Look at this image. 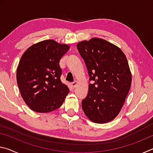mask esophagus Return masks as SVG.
I'll list each match as a JSON object with an SVG mask.
<instances>
[{
	"label": "esophagus",
	"instance_id": "esophagus-1",
	"mask_svg": "<svg viewBox=\"0 0 153 153\" xmlns=\"http://www.w3.org/2000/svg\"><path fill=\"white\" fill-rule=\"evenodd\" d=\"M77 82H71V84H70V85H71V86L73 88H76V86H77Z\"/></svg>",
	"mask_w": 153,
	"mask_h": 153
}]
</instances>
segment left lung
<instances>
[{"label":"left lung","instance_id":"obj_1","mask_svg":"<svg viewBox=\"0 0 153 153\" xmlns=\"http://www.w3.org/2000/svg\"><path fill=\"white\" fill-rule=\"evenodd\" d=\"M77 47L92 81L82 102V109L94 123L113 121L122 108L131 84L125 54L118 46L98 38L79 42Z\"/></svg>","mask_w":153,"mask_h":153}]
</instances>
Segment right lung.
I'll return each instance as SVG.
<instances>
[{"label":"right lung","instance_id":"add662e5","mask_svg":"<svg viewBox=\"0 0 153 153\" xmlns=\"http://www.w3.org/2000/svg\"><path fill=\"white\" fill-rule=\"evenodd\" d=\"M69 48L46 40L30 46L23 54L17 69V83L30 109L46 113L63 105L69 90L61 81L59 61Z\"/></svg>","mask_w":153,"mask_h":153}]
</instances>
